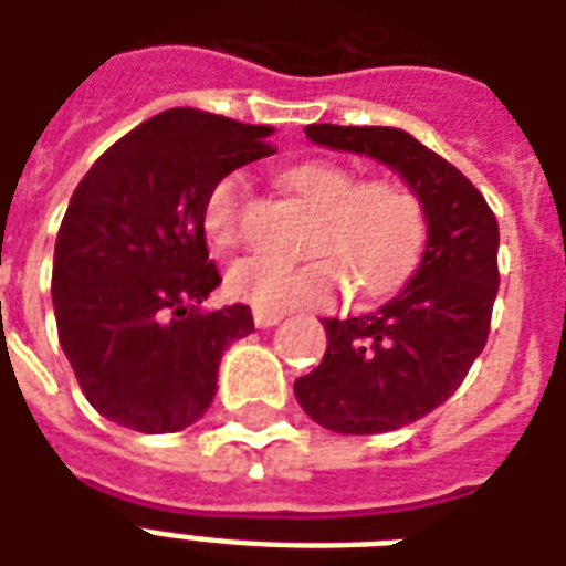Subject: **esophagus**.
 <instances>
[{"label": "esophagus", "mask_w": 566, "mask_h": 566, "mask_svg": "<svg viewBox=\"0 0 566 566\" xmlns=\"http://www.w3.org/2000/svg\"><path fill=\"white\" fill-rule=\"evenodd\" d=\"M284 315L282 312H263V308H254V324H258L260 331H266V327H275Z\"/></svg>", "instance_id": "obj_1"}]
</instances>
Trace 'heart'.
Here are the masks:
<instances>
[{"label": "heart", "instance_id": "heart-1", "mask_svg": "<svg viewBox=\"0 0 566 566\" xmlns=\"http://www.w3.org/2000/svg\"><path fill=\"white\" fill-rule=\"evenodd\" d=\"M282 185L318 211L306 242L315 258L235 263L227 272V294L233 300L263 312H291L331 306L348 282L360 296H388L412 279L430 239V218L416 187L388 175L357 181L352 166L333 160L296 163L284 169ZM199 223L214 251L242 242L239 175H223L209 187Z\"/></svg>", "mask_w": 566, "mask_h": 566}]
</instances>
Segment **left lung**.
Instances as JSON below:
<instances>
[{
	"instance_id": "8db88e82",
	"label": "left lung",
	"mask_w": 566,
	"mask_h": 566,
	"mask_svg": "<svg viewBox=\"0 0 566 566\" xmlns=\"http://www.w3.org/2000/svg\"><path fill=\"white\" fill-rule=\"evenodd\" d=\"M318 145L369 154L416 187L430 218L421 266L391 303L360 318H327V355L294 394L336 433H388L433 412L482 355L497 300L500 230L467 175L394 127L312 124Z\"/></svg>"
}]
</instances>
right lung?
<instances>
[{
	"label": "right lung",
	"instance_id": "right-lung-1",
	"mask_svg": "<svg viewBox=\"0 0 566 566\" xmlns=\"http://www.w3.org/2000/svg\"><path fill=\"white\" fill-rule=\"evenodd\" d=\"M270 127L169 108L115 142L72 193L54 248L60 345L91 406L129 430L206 416L248 306L199 312L221 284L199 209L209 187L272 154Z\"/></svg>",
	"mask_w": 566,
	"mask_h": 566
}]
</instances>
